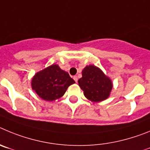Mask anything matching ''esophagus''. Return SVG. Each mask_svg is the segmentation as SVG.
<instances>
[{
  "instance_id": "34e87169",
  "label": "esophagus",
  "mask_w": 150,
  "mask_h": 150,
  "mask_svg": "<svg viewBox=\"0 0 150 150\" xmlns=\"http://www.w3.org/2000/svg\"><path fill=\"white\" fill-rule=\"evenodd\" d=\"M73 79H74V81H75V82H78V77H77V76H74L73 77Z\"/></svg>"
}]
</instances>
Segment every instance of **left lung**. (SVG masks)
<instances>
[{"label": "left lung", "mask_w": 150, "mask_h": 150, "mask_svg": "<svg viewBox=\"0 0 150 150\" xmlns=\"http://www.w3.org/2000/svg\"><path fill=\"white\" fill-rule=\"evenodd\" d=\"M78 85L85 97L94 102L105 100L110 96L113 87L111 80L96 66H87L82 71Z\"/></svg>", "instance_id": "obj_1"}]
</instances>
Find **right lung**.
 <instances>
[{
  "label": "right lung",
  "instance_id": "add662e5",
  "mask_svg": "<svg viewBox=\"0 0 150 150\" xmlns=\"http://www.w3.org/2000/svg\"><path fill=\"white\" fill-rule=\"evenodd\" d=\"M75 83L68 72L53 64L35 74L31 87L40 98L50 102L63 96L67 88Z\"/></svg>",
  "mask_w": 150,
  "mask_h": 150
}]
</instances>
